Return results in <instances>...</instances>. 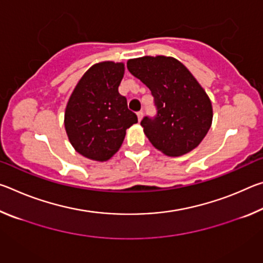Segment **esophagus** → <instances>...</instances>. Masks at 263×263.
<instances>
[{
  "instance_id": "esophagus-1",
  "label": "esophagus",
  "mask_w": 263,
  "mask_h": 263,
  "mask_svg": "<svg viewBox=\"0 0 263 263\" xmlns=\"http://www.w3.org/2000/svg\"><path fill=\"white\" fill-rule=\"evenodd\" d=\"M137 116H138V121H141L142 119V116H144V114H142V111H139V112H137Z\"/></svg>"
}]
</instances>
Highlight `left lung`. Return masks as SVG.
Returning <instances> with one entry per match:
<instances>
[{
	"instance_id": "1",
	"label": "left lung",
	"mask_w": 263,
	"mask_h": 263,
	"mask_svg": "<svg viewBox=\"0 0 263 263\" xmlns=\"http://www.w3.org/2000/svg\"><path fill=\"white\" fill-rule=\"evenodd\" d=\"M127 69L154 97L157 115L140 123L154 147L169 157L197 147L210 130L213 114L210 99L189 69L164 55L130 59Z\"/></svg>"
}]
</instances>
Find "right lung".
<instances>
[{"instance_id": "right-lung-1", "label": "right lung", "mask_w": 263, "mask_h": 263, "mask_svg": "<svg viewBox=\"0 0 263 263\" xmlns=\"http://www.w3.org/2000/svg\"><path fill=\"white\" fill-rule=\"evenodd\" d=\"M123 62L103 61L91 66L70 95L65 111V128L78 153L106 161L121 148L126 128L138 123L137 115L118 92Z\"/></svg>"}]
</instances>
